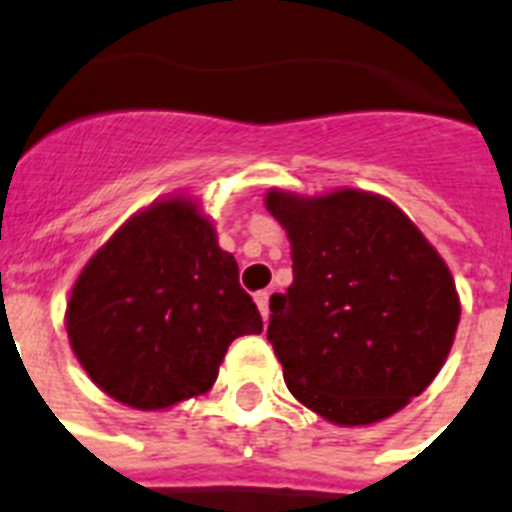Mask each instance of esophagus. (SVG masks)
Instances as JSON below:
<instances>
[{"instance_id": "esophagus-1", "label": "esophagus", "mask_w": 512, "mask_h": 512, "mask_svg": "<svg viewBox=\"0 0 512 512\" xmlns=\"http://www.w3.org/2000/svg\"><path fill=\"white\" fill-rule=\"evenodd\" d=\"M253 301H256V306H259L261 320L267 322L269 320V293H267V290H259V293L253 296Z\"/></svg>"}]
</instances>
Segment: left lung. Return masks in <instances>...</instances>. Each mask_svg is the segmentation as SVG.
I'll return each instance as SVG.
<instances>
[{
	"label": "left lung",
	"mask_w": 512,
	"mask_h": 512,
	"mask_svg": "<svg viewBox=\"0 0 512 512\" xmlns=\"http://www.w3.org/2000/svg\"><path fill=\"white\" fill-rule=\"evenodd\" d=\"M264 206L293 259L267 327L290 394L343 428L391 418L431 386L455 343L460 296L447 261L378 192L272 187Z\"/></svg>",
	"instance_id": "left-lung-1"
}]
</instances>
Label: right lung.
<instances>
[{"label": "right lung", "instance_id": "1", "mask_svg": "<svg viewBox=\"0 0 512 512\" xmlns=\"http://www.w3.org/2000/svg\"><path fill=\"white\" fill-rule=\"evenodd\" d=\"M65 330L94 386L158 412L206 394L230 343L261 314L219 248L214 219L187 192L132 214L73 282Z\"/></svg>", "mask_w": 512, "mask_h": 512}]
</instances>
